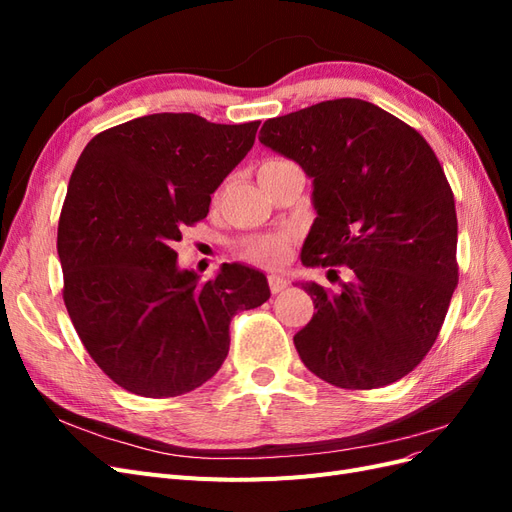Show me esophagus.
Masks as SVG:
<instances>
[{"mask_svg": "<svg viewBox=\"0 0 512 512\" xmlns=\"http://www.w3.org/2000/svg\"><path fill=\"white\" fill-rule=\"evenodd\" d=\"M269 288H271L273 294L282 292V290L288 288V280H286V277H282V275H269Z\"/></svg>", "mask_w": 512, "mask_h": 512, "instance_id": "1", "label": "esophagus"}]
</instances>
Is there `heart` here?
<instances>
[{"mask_svg":"<svg viewBox=\"0 0 512 512\" xmlns=\"http://www.w3.org/2000/svg\"><path fill=\"white\" fill-rule=\"evenodd\" d=\"M286 164H292V162L286 158H267L260 164L258 170L277 168V166H286ZM290 250H292V232H288V230H277V232H269V235L243 239L237 245V252L245 260L256 262V265L269 267V269L282 267L290 256Z\"/></svg>","mask_w":512,"mask_h":512,"instance_id":"obj_1","label":"heart"}]
</instances>
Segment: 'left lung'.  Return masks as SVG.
<instances>
[{"label": "left lung", "instance_id": "left-lung-1", "mask_svg": "<svg viewBox=\"0 0 512 512\" xmlns=\"http://www.w3.org/2000/svg\"><path fill=\"white\" fill-rule=\"evenodd\" d=\"M258 138L314 179L303 265L352 271L339 292L303 284L316 314L294 335L301 361L352 391L408 376L436 344L459 280L455 198L436 153L359 98L267 119Z\"/></svg>", "mask_w": 512, "mask_h": 512}]
</instances>
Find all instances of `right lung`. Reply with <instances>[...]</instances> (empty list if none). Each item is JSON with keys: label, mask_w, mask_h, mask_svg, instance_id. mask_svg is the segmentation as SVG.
<instances>
[{"label": "right lung", "mask_w": 512, "mask_h": 512, "mask_svg": "<svg viewBox=\"0 0 512 512\" xmlns=\"http://www.w3.org/2000/svg\"><path fill=\"white\" fill-rule=\"evenodd\" d=\"M258 126L145 115L96 134L76 162L57 226L61 294L85 350L121 389L153 399L198 389L226 359L232 316L271 297L267 277L237 262L200 284L173 250L207 218Z\"/></svg>", "instance_id": "obj_1"}]
</instances>
